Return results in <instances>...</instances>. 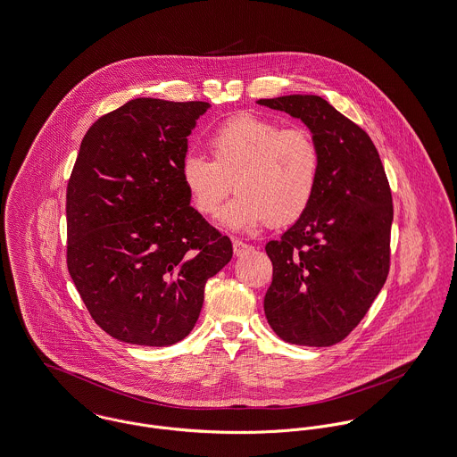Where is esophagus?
I'll use <instances>...</instances> for the list:
<instances>
[{"mask_svg":"<svg viewBox=\"0 0 457 457\" xmlns=\"http://www.w3.org/2000/svg\"><path fill=\"white\" fill-rule=\"evenodd\" d=\"M233 250H235V255H237V257H242V255H245L248 252H252L253 246L248 245V244L242 242V240H235V242H233Z\"/></svg>","mask_w":457,"mask_h":457,"instance_id":"obj_1","label":"esophagus"}]
</instances>
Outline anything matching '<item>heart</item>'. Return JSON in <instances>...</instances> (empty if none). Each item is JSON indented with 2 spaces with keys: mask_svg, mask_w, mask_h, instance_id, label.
<instances>
[{
  "mask_svg": "<svg viewBox=\"0 0 457 457\" xmlns=\"http://www.w3.org/2000/svg\"><path fill=\"white\" fill-rule=\"evenodd\" d=\"M207 147L212 162L189 154L180 165L182 184L200 213H215L233 184L238 196L220 212V222L231 229L266 220L273 228L290 226L312 207L321 154L308 129L238 114L212 132Z\"/></svg>",
  "mask_w": 457,
  "mask_h": 457,
  "instance_id": "heart-1",
  "label": "heart"
}]
</instances>
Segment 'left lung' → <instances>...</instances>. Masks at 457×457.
I'll use <instances>...</instances> for the list:
<instances>
[{"label": "left lung", "instance_id": "obj_1", "mask_svg": "<svg viewBox=\"0 0 457 457\" xmlns=\"http://www.w3.org/2000/svg\"><path fill=\"white\" fill-rule=\"evenodd\" d=\"M257 104L299 118L321 154L312 207L266 245L273 281L264 313L287 343L332 346L360 323L387 278L393 202L386 172L367 132L325 99L297 94Z\"/></svg>", "mask_w": 457, "mask_h": 457}]
</instances>
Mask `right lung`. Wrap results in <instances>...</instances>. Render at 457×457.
Wrapping results in <instances>:
<instances>
[{
    "label": "right lung",
    "mask_w": 457,
    "mask_h": 457,
    "mask_svg": "<svg viewBox=\"0 0 457 457\" xmlns=\"http://www.w3.org/2000/svg\"><path fill=\"white\" fill-rule=\"evenodd\" d=\"M209 103L139 97L85 134L66 196L68 270L111 337L170 346L195 327L233 245L195 211L180 165Z\"/></svg>",
    "instance_id": "add662e5"
}]
</instances>
